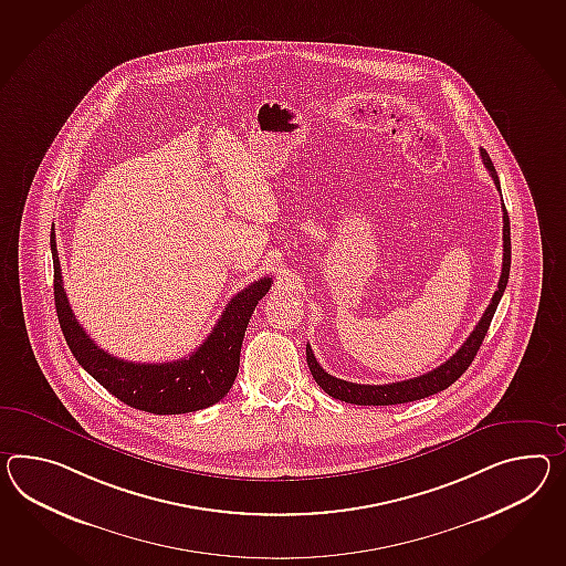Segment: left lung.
I'll use <instances>...</instances> for the list:
<instances>
[{
    "mask_svg": "<svg viewBox=\"0 0 566 566\" xmlns=\"http://www.w3.org/2000/svg\"><path fill=\"white\" fill-rule=\"evenodd\" d=\"M481 157H483L484 167L489 169L491 178L495 181L496 190L501 192V184H499V178H496L495 166H493L489 153L481 149ZM510 268V217H507V210H505V205H503V268H501V277H499V284H496L491 304L486 306V311H484L483 317L479 321V325L474 327V332L470 333L469 339L462 344V347L455 352L452 358L446 359L436 370L421 374V376H415V378H409V380H400V382H392V385H356V382H347V380L335 378L332 374L325 373L321 368L317 358H315L311 345H306V361H308V368H311L315 382L333 399L345 400V402H352V405H399V402H411V400L431 397V395L440 392L443 388L454 385L455 380L469 370V366L472 364L474 356H476V352L481 349L484 335L489 332V325H491L493 315H495L496 304H499L503 292L507 289Z\"/></svg>",
    "mask_w": 566,
    "mask_h": 566,
    "instance_id": "left-lung-1",
    "label": "left lung"
}]
</instances>
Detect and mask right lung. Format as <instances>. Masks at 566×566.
<instances>
[{
    "label": "right lung",
    "mask_w": 566,
    "mask_h": 566,
    "mask_svg": "<svg viewBox=\"0 0 566 566\" xmlns=\"http://www.w3.org/2000/svg\"><path fill=\"white\" fill-rule=\"evenodd\" d=\"M51 251L61 332L83 370L92 374L116 399L147 413L180 415L207 409L231 390L239 373V356L249 318L265 292L272 289V277H262L237 292L210 335L188 358L166 364H135L114 358L83 332L63 289L55 231L51 233Z\"/></svg>",
    "instance_id": "right-lung-1"
}]
</instances>
